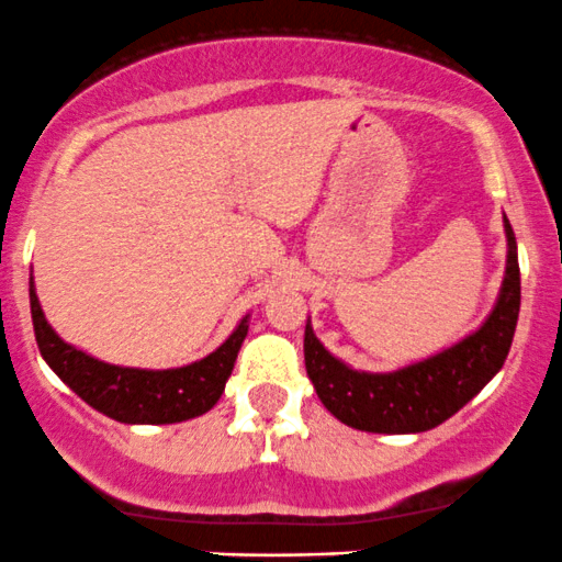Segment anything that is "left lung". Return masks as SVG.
Wrapping results in <instances>:
<instances>
[{
	"label": "left lung",
	"instance_id": "8db88e82",
	"mask_svg": "<svg viewBox=\"0 0 562 562\" xmlns=\"http://www.w3.org/2000/svg\"><path fill=\"white\" fill-rule=\"evenodd\" d=\"M507 270L496 307L485 324L453 348L390 374L356 371L331 356L305 326V369L321 403L348 427L363 432H425L475 398L504 366L520 313L518 244L509 220Z\"/></svg>",
	"mask_w": 562,
	"mask_h": 562
}]
</instances>
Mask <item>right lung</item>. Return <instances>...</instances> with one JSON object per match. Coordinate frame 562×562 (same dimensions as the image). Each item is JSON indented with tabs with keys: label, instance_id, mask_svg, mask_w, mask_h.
Segmentation results:
<instances>
[{
	"label": "right lung",
	"instance_id": "obj_1",
	"mask_svg": "<svg viewBox=\"0 0 562 562\" xmlns=\"http://www.w3.org/2000/svg\"><path fill=\"white\" fill-rule=\"evenodd\" d=\"M29 297L36 345H40L42 358L49 363V369L81 401L124 425H172V422H186L210 412L223 395L233 363H236L238 350L249 331L247 318H244L217 350L196 363L180 366V369H124V366L98 361V358L63 342L44 318L40 300H36L34 279H31Z\"/></svg>",
	"mask_w": 562,
	"mask_h": 562
}]
</instances>
